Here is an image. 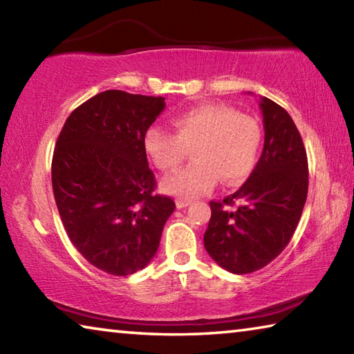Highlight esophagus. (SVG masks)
<instances>
[{"mask_svg":"<svg viewBox=\"0 0 354 354\" xmlns=\"http://www.w3.org/2000/svg\"><path fill=\"white\" fill-rule=\"evenodd\" d=\"M189 205H190V201H189V200H183V198L176 200V207H179V209H183V207H187Z\"/></svg>","mask_w":354,"mask_h":354,"instance_id":"obj_1","label":"esophagus"}]
</instances>
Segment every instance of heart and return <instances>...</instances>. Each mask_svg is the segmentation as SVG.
Segmentation results:
<instances>
[{
    "instance_id": "b5f03b06",
    "label": "heart",
    "mask_w": 354,
    "mask_h": 354,
    "mask_svg": "<svg viewBox=\"0 0 354 354\" xmlns=\"http://www.w3.org/2000/svg\"><path fill=\"white\" fill-rule=\"evenodd\" d=\"M175 127L176 134L153 127L143 137L149 159L165 173L178 169L185 148H194L195 162L162 181L167 194L198 198L215 187L218 178L236 185L254 169L262 131L253 117L221 104H203L179 113Z\"/></svg>"
}]
</instances>
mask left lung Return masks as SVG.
Masks as SVG:
<instances>
[{
  "label": "left lung",
  "instance_id": "obj_1",
  "mask_svg": "<svg viewBox=\"0 0 354 354\" xmlns=\"http://www.w3.org/2000/svg\"><path fill=\"white\" fill-rule=\"evenodd\" d=\"M262 154L241 189L211 201L205 248L225 270H259L290 242L308 196V156L292 117L274 101L259 98ZM239 203L237 208L234 207Z\"/></svg>",
  "mask_w": 354,
  "mask_h": 354
}]
</instances>
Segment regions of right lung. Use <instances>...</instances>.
Instances as JSON below:
<instances>
[{
  "instance_id": "1",
  "label": "right lung",
  "mask_w": 354,
  "mask_h": 354,
  "mask_svg": "<svg viewBox=\"0 0 354 354\" xmlns=\"http://www.w3.org/2000/svg\"><path fill=\"white\" fill-rule=\"evenodd\" d=\"M165 98L106 91L70 113L51 164L53 192L76 250L113 277L145 268L175 201L154 194L143 137Z\"/></svg>"
}]
</instances>
